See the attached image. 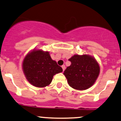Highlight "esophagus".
I'll list each match as a JSON object with an SVG mask.
<instances>
[{
  "mask_svg": "<svg viewBox=\"0 0 121 121\" xmlns=\"http://www.w3.org/2000/svg\"><path fill=\"white\" fill-rule=\"evenodd\" d=\"M61 67H62V68H63V71H64L65 70V66L64 65H63L61 66Z\"/></svg>",
  "mask_w": 121,
  "mask_h": 121,
  "instance_id": "esophagus-1",
  "label": "esophagus"
}]
</instances>
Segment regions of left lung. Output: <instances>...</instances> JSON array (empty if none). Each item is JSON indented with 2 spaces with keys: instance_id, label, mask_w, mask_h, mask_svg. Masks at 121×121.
I'll list each match as a JSON object with an SVG mask.
<instances>
[{
  "instance_id": "1",
  "label": "left lung",
  "mask_w": 121,
  "mask_h": 121,
  "mask_svg": "<svg viewBox=\"0 0 121 121\" xmlns=\"http://www.w3.org/2000/svg\"><path fill=\"white\" fill-rule=\"evenodd\" d=\"M70 66L64 75L68 85L79 91L90 88L95 84L100 74V68L96 58L89 54H74L69 59Z\"/></svg>"
}]
</instances>
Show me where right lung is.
Masks as SVG:
<instances>
[{
  "label": "right lung",
  "mask_w": 121,
  "mask_h": 121,
  "mask_svg": "<svg viewBox=\"0 0 121 121\" xmlns=\"http://www.w3.org/2000/svg\"><path fill=\"white\" fill-rule=\"evenodd\" d=\"M24 74L30 85L37 87L49 86L53 76L63 72L49 52L34 48L24 57L22 63Z\"/></svg>",
  "instance_id": "1"
}]
</instances>
